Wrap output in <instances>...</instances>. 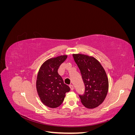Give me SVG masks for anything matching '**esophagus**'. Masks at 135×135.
<instances>
[{
    "label": "esophagus",
    "mask_w": 135,
    "mask_h": 135,
    "mask_svg": "<svg viewBox=\"0 0 135 135\" xmlns=\"http://www.w3.org/2000/svg\"><path fill=\"white\" fill-rule=\"evenodd\" d=\"M69 87H70V89L71 91H73V89H74V86H73V85H72V84H70V85H69Z\"/></svg>",
    "instance_id": "1"
}]
</instances>
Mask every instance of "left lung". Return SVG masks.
Instances as JSON below:
<instances>
[{
  "label": "left lung",
  "mask_w": 135,
  "mask_h": 135,
  "mask_svg": "<svg viewBox=\"0 0 135 135\" xmlns=\"http://www.w3.org/2000/svg\"><path fill=\"white\" fill-rule=\"evenodd\" d=\"M85 85L83 95H79L82 104L88 109H93L103 103L107 95L109 81L101 64L93 57L73 54Z\"/></svg>",
  "instance_id": "left-lung-1"
}]
</instances>
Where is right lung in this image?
Masks as SVG:
<instances>
[{
	"label": "right lung",
	"instance_id": "obj_1",
	"mask_svg": "<svg viewBox=\"0 0 135 135\" xmlns=\"http://www.w3.org/2000/svg\"><path fill=\"white\" fill-rule=\"evenodd\" d=\"M66 58L67 55H62L48 59L42 64L38 73L36 90L43 104L49 108L59 107L65 93L70 90L58 73L60 65Z\"/></svg>",
	"mask_w": 135,
	"mask_h": 135
}]
</instances>
